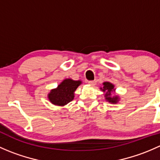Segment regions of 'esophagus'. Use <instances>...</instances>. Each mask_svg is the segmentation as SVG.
<instances>
[{
	"mask_svg": "<svg viewBox=\"0 0 160 160\" xmlns=\"http://www.w3.org/2000/svg\"><path fill=\"white\" fill-rule=\"evenodd\" d=\"M96 83V80H90V81H88V84H90V86H94Z\"/></svg>",
	"mask_w": 160,
	"mask_h": 160,
	"instance_id": "obj_1",
	"label": "esophagus"
}]
</instances>
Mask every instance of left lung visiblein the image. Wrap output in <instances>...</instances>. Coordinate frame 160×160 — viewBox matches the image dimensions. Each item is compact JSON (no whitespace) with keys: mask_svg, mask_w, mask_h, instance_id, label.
<instances>
[{"mask_svg":"<svg viewBox=\"0 0 160 160\" xmlns=\"http://www.w3.org/2000/svg\"><path fill=\"white\" fill-rule=\"evenodd\" d=\"M101 91L104 92V98L106 101L111 103V104H117L120 101V98L118 95H114L111 96L113 92H115V88L114 85L111 82H104L103 83V87L100 88Z\"/></svg>","mask_w":160,"mask_h":160,"instance_id":"8db88e82","label":"left lung"}]
</instances>
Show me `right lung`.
Instances as JSON below:
<instances>
[{
	"label": "right lung",
	"instance_id": "obj_1",
	"mask_svg": "<svg viewBox=\"0 0 160 160\" xmlns=\"http://www.w3.org/2000/svg\"><path fill=\"white\" fill-rule=\"evenodd\" d=\"M82 84L81 80H73L70 78L62 80L56 88L48 93L49 101L56 106H65L74 98V92Z\"/></svg>",
	"mask_w": 160,
	"mask_h": 160
}]
</instances>
